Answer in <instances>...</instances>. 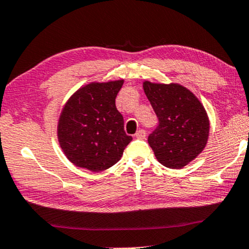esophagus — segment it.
I'll use <instances>...</instances> for the list:
<instances>
[{
    "label": "esophagus",
    "mask_w": 249,
    "mask_h": 249,
    "mask_svg": "<svg viewBox=\"0 0 249 249\" xmlns=\"http://www.w3.org/2000/svg\"><path fill=\"white\" fill-rule=\"evenodd\" d=\"M145 135H147V133H145L144 130H139L137 133H135V137L138 139H144Z\"/></svg>",
    "instance_id": "34e87169"
}]
</instances>
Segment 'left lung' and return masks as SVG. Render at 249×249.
Wrapping results in <instances>:
<instances>
[{"instance_id": "8db88e82", "label": "left lung", "mask_w": 249, "mask_h": 249, "mask_svg": "<svg viewBox=\"0 0 249 249\" xmlns=\"http://www.w3.org/2000/svg\"><path fill=\"white\" fill-rule=\"evenodd\" d=\"M143 90L158 118L148 143L168 168H182L207 143L210 121L200 101L178 84L143 83Z\"/></svg>"}]
</instances>
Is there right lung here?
<instances>
[{"instance_id": "right-lung-1", "label": "right lung", "mask_w": 249, "mask_h": 249, "mask_svg": "<svg viewBox=\"0 0 249 249\" xmlns=\"http://www.w3.org/2000/svg\"><path fill=\"white\" fill-rule=\"evenodd\" d=\"M123 83H92L79 89L66 104L58 138L65 155L76 166L92 172L107 170L121 159L132 141L115 104Z\"/></svg>"}]
</instances>
